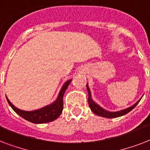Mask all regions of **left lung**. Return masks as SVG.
<instances>
[{"label": "left lung", "mask_w": 150, "mask_h": 150, "mask_svg": "<svg viewBox=\"0 0 150 150\" xmlns=\"http://www.w3.org/2000/svg\"><path fill=\"white\" fill-rule=\"evenodd\" d=\"M87 90H88V94H89V98H88V103H89V106L90 107V109L94 114H96V115H99V116L104 117H107V118H114V117H117L123 116L125 114H128V112H130L132 109H134L136 105L139 103V100L135 104H134L132 107H128L127 109L123 110H121V111L117 112H109L105 110L104 109H103L100 106L96 104V103L94 102L93 100H92L91 98V93H90V90H89V88L88 86V85H86Z\"/></svg>", "instance_id": "obj_1"}]
</instances>
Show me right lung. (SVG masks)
Returning a JSON list of instances; mask_svg holds the SVG:
<instances>
[{"instance_id": "1", "label": "right lung", "mask_w": 150, "mask_h": 150, "mask_svg": "<svg viewBox=\"0 0 150 150\" xmlns=\"http://www.w3.org/2000/svg\"><path fill=\"white\" fill-rule=\"evenodd\" d=\"M70 82L71 80H68V82L64 83L62 89H61V91L59 93L58 97L54 103L49 105L47 107H43L42 109L34 110V111H25V110H19L17 107H15L7 97L6 98H7L8 103L11 107V108L19 116H21L27 121L35 124L47 123V122L54 121L55 119L57 118L61 115V112L63 110L64 94L66 89L70 84Z\"/></svg>"}]
</instances>
